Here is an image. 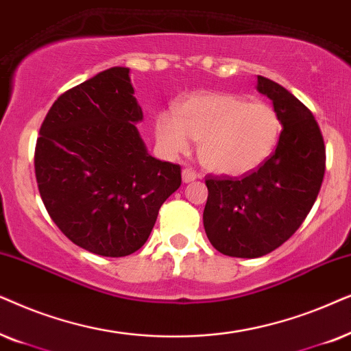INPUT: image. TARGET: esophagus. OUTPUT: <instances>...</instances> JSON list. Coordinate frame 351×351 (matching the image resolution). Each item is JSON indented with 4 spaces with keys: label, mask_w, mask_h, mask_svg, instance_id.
Segmentation results:
<instances>
[{
    "label": "esophagus",
    "mask_w": 351,
    "mask_h": 351,
    "mask_svg": "<svg viewBox=\"0 0 351 351\" xmlns=\"http://www.w3.org/2000/svg\"><path fill=\"white\" fill-rule=\"evenodd\" d=\"M197 171L193 170V168H184L183 170V181L184 183H191V181H194L197 178Z\"/></svg>",
    "instance_id": "esophagus-1"
}]
</instances>
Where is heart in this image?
<instances>
[{
  "instance_id": "b5f03b06",
  "label": "heart",
  "mask_w": 351,
  "mask_h": 351,
  "mask_svg": "<svg viewBox=\"0 0 351 351\" xmlns=\"http://www.w3.org/2000/svg\"><path fill=\"white\" fill-rule=\"evenodd\" d=\"M175 114L156 119L157 141L168 154L186 152L199 141V158L210 171L241 176L271 157L282 133V119L266 102H249L223 93L191 96Z\"/></svg>"
}]
</instances>
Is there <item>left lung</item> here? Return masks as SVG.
<instances>
[{
	"instance_id": "1",
	"label": "left lung",
	"mask_w": 351,
	"mask_h": 351,
	"mask_svg": "<svg viewBox=\"0 0 351 351\" xmlns=\"http://www.w3.org/2000/svg\"><path fill=\"white\" fill-rule=\"evenodd\" d=\"M258 91L282 119L276 151L242 178L207 175L204 228L219 254L256 258L282 245L319 194L326 146L311 110L278 83L258 77Z\"/></svg>"
}]
</instances>
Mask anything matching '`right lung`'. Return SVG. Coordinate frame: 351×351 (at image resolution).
<instances>
[{
	"instance_id": "right-lung-1",
	"label": "right lung",
	"mask_w": 351,
	"mask_h": 351,
	"mask_svg": "<svg viewBox=\"0 0 351 351\" xmlns=\"http://www.w3.org/2000/svg\"><path fill=\"white\" fill-rule=\"evenodd\" d=\"M127 67H112L62 93L35 146L38 191L56 226L101 256L141 249L162 204L181 186L178 163L149 156Z\"/></svg>"
}]
</instances>
